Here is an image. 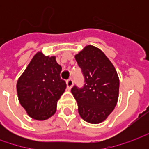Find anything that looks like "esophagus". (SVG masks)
Here are the masks:
<instances>
[{"instance_id":"obj_1","label":"esophagus","mask_w":149,"mask_h":149,"mask_svg":"<svg viewBox=\"0 0 149 149\" xmlns=\"http://www.w3.org/2000/svg\"><path fill=\"white\" fill-rule=\"evenodd\" d=\"M66 84H67V89H70L72 88V86H73V79L71 78H70L69 79H67Z\"/></svg>"}]
</instances>
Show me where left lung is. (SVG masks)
<instances>
[{
    "mask_svg": "<svg viewBox=\"0 0 149 149\" xmlns=\"http://www.w3.org/2000/svg\"><path fill=\"white\" fill-rule=\"evenodd\" d=\"M84 77L82 88L71 89L78 111L84 121L100 123L105 120L117 104L119 79L110 60L100 49L87 45L75 55Z\"/></svg>",
    "mask_w": 149,
    "mask_h": 149,
    "instance_id": "obj_1",
    "label": "left lung"
}]
</instances>
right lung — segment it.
<instances>
[{"instance_id": "1", "label": "right lung", "mask_w": 149, "mask_h": 149, "mask_svg": "<svg viewBox=\"0 0 149 149\" xmlns=\"http://www.w3.org/2000/svg\"><path fill=\"white\" fill-rule=\"evenodd\" d=\"M61 70L54 56L38 52L20 75L16 84L18 99L30 117L45 120L55 113L57 101L66 89Z\"/></svg>"}]
</instances>
